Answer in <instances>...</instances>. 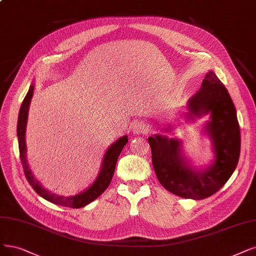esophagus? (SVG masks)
<instances>
[{"instance_id": "obj_1", "label": "esophagus", "mask_w": 256, "mask_h": 256, "mask_svg": "<svg viewBox=\"0 0 256 256\" xmlns=\"http://www.w3.org/2000/svg\"><path fill=\"white\" fill-rule=\"evenodd\" d=\"M131 129L134 131V134H146L148 131V127L146 126V124L142 122H136L134 124H132Z\"/></svg>"}]
</instances>
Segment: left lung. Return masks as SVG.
Listing matches in <instances>:
<instances>
[{
  "mask_svg": "<svg viewBox=\"0 0 256 256\" xmlns=\"http://www.w3.org/2000/svg\"><path fill=\"white\" fill-rule=\"evenodd\" d=\"M193 114L211 112L207 130L216 160L202 172L188 167L180 156L178 140L149 136L152 165L158 180L169 192L184 198L204 200L216 193L232 176L240 153V131L232 98L216 74L209 71L202 87L188 100Z\"/></svg>",
  "mask_w": 256,
  "mask_h": 256,
  "instance_id": "left-lung-1",
  "label": "left lung"
}]
</instances>
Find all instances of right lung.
<instances>
[{
  "instance_id": "right-lung-1",
  "label": "right lung",
  "mask_w": 256,
  "mask_h": 256,
  "mask_svg": "<svg viewBox=\"0 0 256 256\" xmlns=\"http://www.w3.org/2000/svg\"><path fill=\"white\" fill-rule=\"evenodd\" d=\"M32 94H34V86L32 85L23 100L21 109H20L18 118V127H16L20 158H21V162L24 169L25 176L28 182L30 184V186L34 188V190L38 194V196H40L43 198L51 202L56 204V205L69 207V208L85 207L89 202H94L96 198H98L100 194L109 187L112 176H114L120 153L128 142V138L126 136H122L118 140H116L114 145H111L109 147V149L107 150L105 154V158L103 160V166H102L100 176H98L96 180L94 182L92 186L88 188L86 191L82 192L74 196H69V198L60 196H58L56 194L51 193L50 191L42 187V185H40L38 182L34 178L32 171H30L26 160L25 129H26V122H27V116H28V108H29V104H30V100H32Z\"/></svg>"
}]
</instances>
